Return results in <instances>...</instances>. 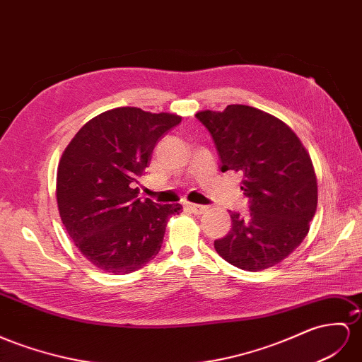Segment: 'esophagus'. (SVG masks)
Returning <instances> with one entry per match:
<instances>
[{"instance_id":"obj_1","label":"esophagus","mask_w":362,"mask_h":362,"mask_svg":"<svg viewBox=\"0 0 362 362\" xmlns=\"http://www.w3.org/2000/svg\"><path fill=\"white\" fill-rule=\"evenodd\" d=\"M187 208L192 212V214L200 216L203 212L208 211V206H203V205H196V203H187Z\"/></svg>"}]
</instances>
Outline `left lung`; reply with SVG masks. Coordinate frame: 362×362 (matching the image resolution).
Wrapping results in <instances>:
<instances>
[{"label": "left lung", "instance_id": "1", "mask_svg": "<svg viewBox=\"0 0 362 362\" xmlns=\"http://www.w3.org/2000/svg\"><path fill=\"white\" fill-rule=\"evenodd\" d=\"M220 157V171L243 175L249 214L230 212V230L216 251L238 269L257 272L289 257L317 211V175L309 153L280 119L247 105L199 111Z\"/></svg>", "mask_w": 362, "mask_h": 362}]
</instances>
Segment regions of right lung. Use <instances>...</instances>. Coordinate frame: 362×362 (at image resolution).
<instances>
[{
    "instance_id": "right-lung-1",
    "label": "right lung",
    "mask_w": 362,
    "mask_h": 362,
    "mask_svg": "<svg viewBox=\"0 0 362 362\" xmlns=\"http://www.w3.org/2000/svg\"><path fill=\"white\" fill-rule=\"evenodd\" d=\"M182 117L119 107L93 117L71 139L58 166L64 226L90 263L111 274L141 269L159 254L166 223L182 206L137 197L157 141Z\"/></svg>"
}]
</instances>
